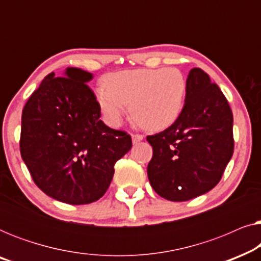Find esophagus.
Here are the masks:
<instances>
[{
    "instance_id": "obj_1",
    "label": "esophagus",
    "mask_w": 261,
    "mask_h": 261,
    "mask_svg": "<svg viewBox=\"0 0 261 261\" xmlns=\"http://www.w3.org/2000/svg\"><path fill=\"white\" fill-rule=\"evenodd\" d=\"M144 139V135L141 134H133L132 135V140H133V144H137V142L141 141Z\"/></svg>"
}]
</instances>
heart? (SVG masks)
<instances>
[{
    "label": "heart",
    "mask_w": 261,
    "mask_h": 261,
    "mask_svg": "<svg viewBox=\"0 0 261 261\" xmlns=\"http://www.w3.org/2000/svg\"><path fill=\"white\" fill-rule=\"evenodd\" d=\"M187 82L177 69H138L110 74L97 101L110 124H119L130 105L133 119L144 128L160 130L178 119Z\"/></svg>",
    "instance_id": "obj_1"
}]
</instances>
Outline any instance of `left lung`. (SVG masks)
I'll list each match as a JSON object with an SVG mask.
<instances>
[{"label": "left lung", "mask_w": 261, "mask_h": 261, "mask_svg": "<svg viewBox=\"0 0 261 261\" xmlns=\"http://www.w3.org/2000/svg\"><path fill=\"white\" fill-rule=\"evenodd\" d=\"M185 102L165 130L148 135L153 156L147 176L154 191L184 202L212 190L233 155V113L217 84L194 67L187 78Z\"/></svg>", "instance_id": "obj_1"}]
</instances>
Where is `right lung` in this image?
<instances>
[{
    "label": "right lung",
    "mask_w": 261,
    "mask_h": 261,
    "mask_svg": "<svg viewBox=\"0 0 261 261\" xmlns=\"http://www.w3.org/2000/svg\"><path fill=\"white\" fill-rule=\"evenodd\" d=\"M92 74L67 67L47 74L23 107L20 152L37 187L69 204H88L106 194L114 165L132 148L123 130L103 123L87 84Z\"/></svg>",
    "instance_id": "add662e5"
}]
</instances>
